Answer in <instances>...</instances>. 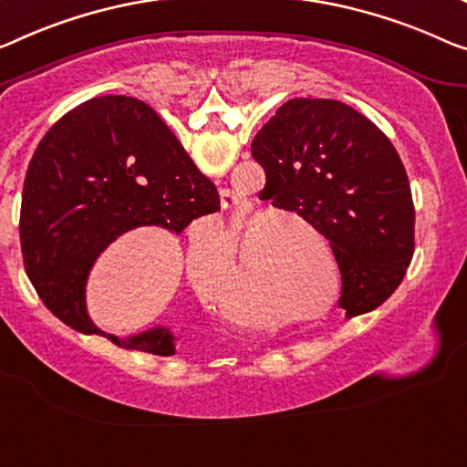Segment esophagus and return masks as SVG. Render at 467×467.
Here are the masks:
<instances>
[{"instance_id": "34e87169", "label": "esophagus", "mask_w": 467, "mask_h": 467, "mask_svg": "<svg viewBox=\"0 0 467 467\" xmlns=\"http://www.w3.org/2000/svg\"><path fill=\"white\" fill-rule=\"evenodd\" d=\"M220 201H222V207H236L241 203V199L236 197V192L228 191V189L220 191Z\"/></svg>"}]
</instances>
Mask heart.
Listing matches in <instances>:
<instances>
[{"label":"heart","mask_w":467,"mask_h":467,"mask_svg":"<svg viewBox=\"0 0 467 467\" xmlns=\"http://www.w3.org/2000/svg\"><path fill=\"white\" fill-rule=\"evenodd\" d=\"M274 222L270 223L269 220ZM281 220H291L294 224L306 228V231L317 234L315 226L308 220H304L302 215L291 213V212H273V213H262L247 226L245 234H241V228H234L228 236L231 245L236 247L241 241V254L233 262L231 270L224 281H222L215 300H218L220 308L224 312L234 315L236 310L243 308V300L247 296H255V285H254V245L255 239L266 247L276 245H291L294 243V228L285 224ZM222 249V236L212 226L194 228L191 236V252H189V270L194 285L201 291H210L212 287V270L218 262Z\"/></svg>","instance_id":"obj_1"}]
</instances>
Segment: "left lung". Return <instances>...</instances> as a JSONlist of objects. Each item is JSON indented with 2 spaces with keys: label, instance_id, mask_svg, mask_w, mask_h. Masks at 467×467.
<instances>
[{
  "label": "left lung",
  "instance_id": "left-lung-1",
  "mask_svg": "<svg viewBox=\"0 0 467 467\" xmlns=\"http://www.w3.org/2000/svg\"><path fill=\"white\" fill-rule=\"evenodd\" d=\"M252 155L264 197L329 239L346 317L384 304L415 249L411 186L384 131L339 100L294 99L257 131Z\"/></svg>",
  "mask_w": 467,
  "mask_h": 467
}]
</instances>
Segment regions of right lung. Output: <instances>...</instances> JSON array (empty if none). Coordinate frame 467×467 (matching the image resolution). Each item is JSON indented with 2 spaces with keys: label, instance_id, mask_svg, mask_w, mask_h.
Returning a JSON list of instances; mask_svg holds the SVG:
<instances>
[{
  "label": "right lung",
  "instance_id": "add662e5",
  "mask_svg": "<svg viewBox=\"0 0 467 467\" xmlns=\"http://www.w3.org/2000/svg\"><path fill=\"white\" fill-rule=\"evenodd\" d=\"M218 210L212 180L149 104L131 96L92 99L60 117L33 152L20 205L26 275L65 325L128 350L171 357L176 337L167 327L121 339L92 323L89 270L131 228L163 226L180 234Z\"/></svg>",
  "mask_w": 467,
  "mask_h": 467
}]
</instances>
